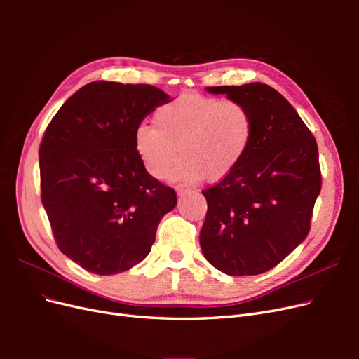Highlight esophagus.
<instances>
[{
    "label": "esophagus",
    "instance_id": "obj_1",
    "mask_svg": "<svg viewBox=\"0 0 359 359\" xmlns=\"http://www.w3.org/2000/svg\"><path fill=\"white\" fill-rule=\"evenodd\" d=\"M177 193H178V196H182V194L189 193V190H186L182 186H178V187H177Z\"/></svg>",
    "mask_w": 359,
    "mask_h": 359
}]
</instances>
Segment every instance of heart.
Wrapping results in <instances>:
<instances>
[{"label":"heart","mask_w":359,"mask_h":359,"mask_svg":"<svg viewBox=\"0 0 359 359\" xmlns=\"http://www.w3.org/2000/svg\"><path fill=\"white\" fill-rule=\"evenodd\" d=\"M154 126H137L133 140L137 158L156 180L170 175L180 151V178L222 181L241 165L255 139V118L243 103L199 93L160 106Z\"/></svg>","instance_id":"1"}]
</instances>
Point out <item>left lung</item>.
Wrapping results in <instances>:
<instances>
[{
    "instance_id": "8db88e82",
    "label": "left lung",
    "mask_w": 359,
    "mask_h": 359,
    "mask_svg": "<svg viewBox=\"0 0 359 359\" xmlns=\"http://www.w3.org/2000/svg\"><path fill=\"white\" fill-rule=\"evenodd\" d=\"M206 91L243 103L255 118V139L241 165L202 191L208 202L202 252L227 276L262 274L310 231L322 186L316 139L293 106L266 83Z\"/></svg>"
}]
</instances>
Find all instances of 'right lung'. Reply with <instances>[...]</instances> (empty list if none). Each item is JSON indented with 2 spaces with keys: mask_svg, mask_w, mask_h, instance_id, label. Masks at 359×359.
<instances>
[{
  "mask_svg": "<svg viewBox=\"0 0 359 359\" xmlns=\"http://www.w3.org/2000/svg\"><path fill=\"white\" fill-rule=\"evenodd\" d=\"M172 99L153 85L95 81L52 118L40 145L41 202L61 252L99 276L142 262L177 193L144 169L135 130Z\"/></svg>",
  "mask_w": 359,
  "mask_h": 359,
  "instance_id": "1",
  "label": "right lung"
}]
</instances>
